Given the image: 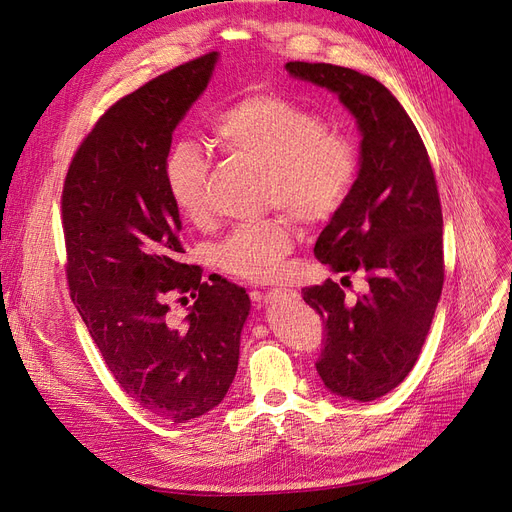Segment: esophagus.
<instances>
[{
	"instance_id": "1",
	"label": "esophagus",
	"mask_w": 512,
	"mask_h": 512,
	"mask_svg": "<svg viewBox=\"0 0 512 512\" xmlns=\"http://www.w3.org/2000/svg\"><path fill=\"white\" fill-rule=\"evenodd\" d=\"M281 294V288H273V290H269V292H264V300H271V298H275V296H279Z\"/></svg>"
}]
</instances>
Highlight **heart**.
Here are the masks:
<instances>
[{"label": "heart", "instance_id": "b5f03b06", "mask_svg": "<svg viewBox=\"0 0 512 512\" xmlns=\"http://www.w3.org/2000/svg\"><path fill=\"white\" fill-rule=\"evenodd\" d=\"M210 134L224 153L267 168V206L288 210L302 224L330 220L359 176L355 138L327 128L319 113L283 94L250 92L235 98L214 117ZM161 174L176 212L203 227L210 218L208 155L195 142H174L163 157ZM292 248L290 220L271 216L237 227L218 243L216 262L229 275L269 281Z\"/></svg>", "mask_w": 512, "mask_h": 512}]
</instances>
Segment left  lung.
I'll list each match as a JSON object with an SVG mask.
<instances>
[{
	"instance_id": "8db88e82",
	"label": "left lung",
	"mask_w": 512,
	"mask_h": 512,
	"mask_svg": "<svg viewBox=\"0 0 512 512\" xmlns=\"http://www.w3.org/2000/svg\"><path fill=\"white\" fill-rule=\"evenodd\" d=\"M338 94L355 117L361 170L344 206L315 243L319 262L368 292L351 301L327 279L302 290L323 327L317 372L340 397L372 401L405 380L422 351L443 288V214L431 157L399 100L380 81L327 63L285 65Z\"/></svg>"
}]
</instances>
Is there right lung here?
Listing matches in <instances>:
<instances>
[{
  "instance_id": "obj_1",
  "label": "right lung",
  "mask_w": 512,
  "mask_h": 512,
  "mask_svg": "<svg viewBox=\"0 0 512 512\" xmlns=\"http://www.w3.org/2000/svg\"><path fill=\"white\" fill-rule=\"evenodd\" d=\"M216 56L161 73L102 113L60 197L71 300L124 393L174 424L227 395L250 313L243 288L203 281L201 267L182 260V222L161 174L172 132L206 90ZM189 297L192 311L176 324L171 304Z\"/></svg>"
}]
</instances>
